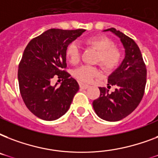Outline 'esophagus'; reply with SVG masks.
Wrapping results in <instances>:
<instances>
[{"instance_id": "obj_1", "label": "esophagus", "mask_w": 158, "mask_h": 158, "mask_svg": "<svg viewBox=\"0 0 158 158\" xmlns=\"http://www.w3.org/2000/svg\"><path fill=\"white\" fill-rule=\"evenodd\" d=\"M79 87H80V89H87L89 87V85L84 84H79Z\"/></svg>"}]
</instances>
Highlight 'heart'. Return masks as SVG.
I'll list each match as a JSON object with an SVG mask.
<instances>
[{
    "instance_id": "1",
    "label": "heart",
    "mask_w": 158,
    "mask_h": 158,
    "mask_svg": "<svg viewBox=\"0 0 158 158\" xmlns=\"http://www.w3.org/2000/svg\"><path fill=\"white\" fill-rule=\"evenodd\" d=\"M84 43L87 47L98 52L96 63L106 72H112L117 68L122 60L121 51L115 46L112 39L104 35L93 36L86 38ZM65 57L71 64H77L80 60L81 52L74 43H69L65 48ZM99 75L96 67L84 65L74 71V76L82 83H89Z\"/></svg>"
}]
</instances>
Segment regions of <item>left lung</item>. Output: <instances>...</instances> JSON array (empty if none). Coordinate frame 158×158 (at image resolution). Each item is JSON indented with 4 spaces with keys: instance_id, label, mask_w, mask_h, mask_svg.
<instances>
[{
    "instance_id": "obj_1",
    "label": "left lung",
    "mask_w": 158,
    "mask_h": 158,
    "mask_svg": "<svg viewBox=\"0 0 158 158\" xmlns=\"http://www.w3.org/2000/svg\"><path fill=\"white\" fill-rule=\"evenodd\" d=\"M110 31L120 38L125 49V57L121 64L108 77V89L99 88L100 96L93 102V106L99 117L107 121H118L136 109L144 94L147 69L142 54L135 41L123 33L110 28Z\"/></svg>"
}]
</instances>
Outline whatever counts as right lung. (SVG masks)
Listing matches in <instances>:
<instances>
[{
  "mask_svg": "<svg viewBox=\"0 0 158 158\" xmlns=\"http://www.w3.org/2000/svg\"><path fill=\"white\" fill-rule=\"evenodd\" d=\"M84 31L51 28L33 38L24 49L19 64V86L23 102L37 117L55 120L69 110L79 86L65 70L64 52ZM53 77L64 79L60 86L51 85Z\"/></svg>",
  "mask_w": 158,
  "mask_h": 158,
  "instance_id": "obj_1",
  "label": "right lung"
}]
</instances>
